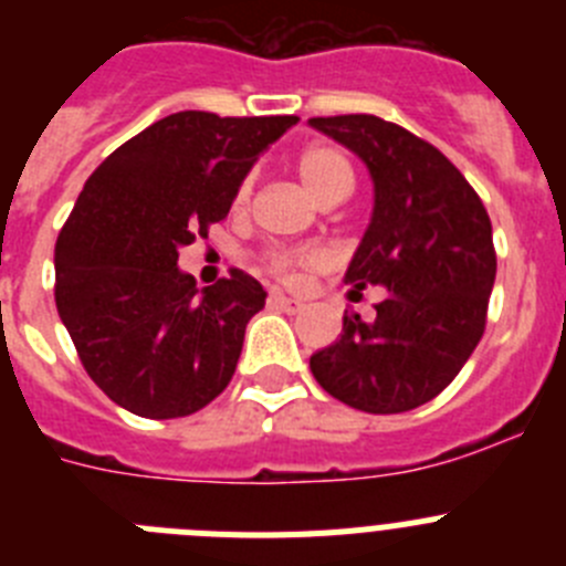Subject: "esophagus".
Instances as JSON below:
<instances>
[{
  "label": "esophagus",
  "mask_w": 566,
  "mask_h": 566,
  "mask_svg": "<svg viewBox=\"0 0 566 566\" xmlns=\"http://www.w3.org/2000/svg\"><path fill=\"white\" fill-rule=\"evenodd\" d=\"M269 306L280 308V312L297 314V312H303V306H306V303H303V300H297V297H286V294L272 292V294H269Z\"/></svg>",
  "instance_id": "34e87169"
}]
</instances>
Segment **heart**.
<instances>
[{"label": "heart", "mask_w": 566, "mask_h": 566, "mask_svg": "<svg viewBox=\"0 0 566 566\" xmlns=\"http://www.w3.org/2000/svg\"><path fill=\"white\" fill-rule=\"evenodd\" d=\"M294 172H297L303 189H306L314 201L319 203L339 198V195L345 198L354 184V172L348 158H345L339 149L323 147V144L303 149V153L297 155V161H294ZM247 195H249V181H243L238 189V203L247 201ZM312 263H314L312 254H303V252H272L266 258V269L274 274V277L283 280V283H297Z\"/></svg>", "instance_id": "obj_1"}]
</instances>
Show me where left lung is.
<instances>
[{
    "mask_svg": "<svg viewBox=\"0 0 566 566\" xmlns=\"http://www.w3.org/2000/svg\"><path fill=\"white\" fill-rule=\"evenodd\" d=\"M308 124L371 172V223L345 283L388 292L371 323L345 314L339 339L308 365L323 391L357 411H413L453 382L484 334L496 280L488 209L433 144L399 124L363 113Z\"/></svg>",
    "mask_w": 566,
    "mask_h": 566,
    "instance_id": "obj_1",
    "label": "left lung"
}]
</instances>
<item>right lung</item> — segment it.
I'll list each match as a JSON object with an SVG mask.
<instances>
[{"label":"right lung","instance_id":"obj_1","mask_svg":"<svg viewBox=\"0 0 566 566\" xmlns=\"http://www.w3.org/2000/svg\"><path fill=\"white\" fill-rule=\"evenodd\" d=\"M297 115L172 113L109 153L56 240V308L90 379L135 417L201 411L232 379L258 280L198 289L178 252L223 221L260 153Z\"/></svg>","mask_w":566,"mask_h":566}]
</instances>
